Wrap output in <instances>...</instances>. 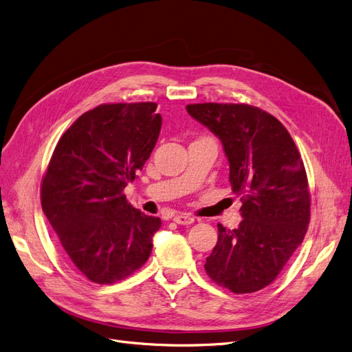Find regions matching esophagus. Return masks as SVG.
Wrapping results in <instances>:
<instances>
[{"instance_id":"obj_1","label":"esophagus","mask_w":352,"mask_h":352,"mask_svg":"<svg viewBox=\"0 0 352 352\" xmlns=\"http://www.w3.org/2000/svg\"><path fill=\"white\" fill-rule=\"evenodd\" d=\"M174 221L177 224H181V226H188V224L194 223V217H191L190 214L179 212V214H175V216H174Z\"/></svg>"}]
</instances>
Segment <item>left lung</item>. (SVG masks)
Instances as JSON below:
<instances>
[{"label":"left lung","instance_id":"1","mask_svg":"<svg viewBox=\"0 0 352 352\" xmlns=\"http://www.w3.org/2000/svg\"><path fill=\"white\" fill-rule=\"evenodd\" d=\"M187 112L221 141L243 203L237 228L217 226L206 272L234 294L257 292L276 279L308 230L311 197L299 151L280 122L254 106L195 103Z\"/></svg>","mask_w":352,"mask_h":352}]
</instances>
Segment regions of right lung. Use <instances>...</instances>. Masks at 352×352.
<instances>
[{"label":"right lung","instance_id":"obj_1","mask_svg":"<svg viewBox=\"0 0 352 352\" xmlns=\"http://www.w3.org/2000/svg\"><path fill=\"white\" fill-rule=\"evenodd\" d=\"M157 103L100 104L63 133L41 184V207L67 261L89 280L111 285L138 270L160 230L158 217L124 194L154 149Z\"/></svg>","mask_w":352,"mask_h":352}]
</instances>
